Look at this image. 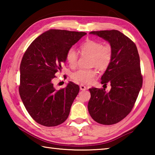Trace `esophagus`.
<instances>
[{
	"instance_id": "1",
	"label": "esophagus",
	"mask_w": 155,
	"mask_h": 155,
	"mask_svg": "<svg viewBox=\"0 0 155 155\" xmlns=\"http://www.w3.org/2000/svg\"><path fill=\"white\" fill-rule=\"evenodd\" d=\"M86 89H87V87H86L85 85H80V90H85Z\"/></svg>"
}]
</instances>
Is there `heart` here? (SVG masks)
Instances as JSON below:
<instances>
[{"mask_svg": "<svg viewBox=\"0 0 155 155\" xmlns=\"http://www.w3.org/2000/svg\"><path fill=\"white\" fill-rule=\"evenodd\" d=\"M81 54H90V65L96 66L101 70H106L111 64L113 59V51L109 45H103V43L94 40H87L79 47ZM65 59L72 68L77 65L78 54L74 48H70L65 54ZM95 68L80 69L73 72L71 77L76 82L89 84L93 82L97 76Z\"/></svg>", "mask_w": 155, "mask_h": 155, "instance_id": "1", "label": "heart"}]
</instances>
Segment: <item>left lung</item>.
Returning a JSON list of instances; mask_svg holds the SVG:
<instances>
[{
  "mask_svg": "<svg viewBox=\"0 0 155 155\" xmlns=\"http://www.w3.org/2000/svg\"><path fill=\"white\" fill-rule=\"evenodd\" d=\"M108 41L113 51L111 64L101 77V83H110L111 90L89 89L91 98L88 111L99 124L111 125L130 114L142 87L140 60L137 46L129 38L117 30L91 31Z\"/></svg>",
  "mask_w": 155,
  "mask_h": 155,
  "instance_id": "8db88e82",
  "label": "left lung"
}]
</instances>
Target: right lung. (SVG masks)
Here are the masks:
<instances>
[{"instance_id":"right-lung-1","label":"right lung","mask_w":155,"mask_h":155,"mask_svg":"<svg viewBox=\"0 0 155 155\" xmlns=\"http://www.w3.org/2000/svg\"><path fill=\"white\" fill-rule=\"evenodd\" d=\"M85 32L51 29L38 36L25 51L20 63L19 94L26 109L36 122L55 127L70 114L79 87L72 82L59 90L55 74L65 63V54Z\"/></svg>"}]
</instances>
